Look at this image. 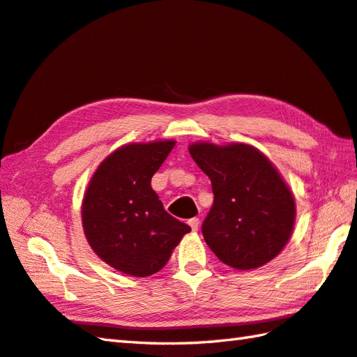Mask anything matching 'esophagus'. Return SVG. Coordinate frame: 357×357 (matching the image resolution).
<instances>
[{"mask_svg": "<svg viewBox=\"0 0 357 357\" xmlns=\"http://www.w3.org/2000/svg\"><path fill=\"white\" fill-rule=\"evenodd\" d=\"M188 225L192 227V230H193V231L198 230V227H199V218H192V219H188Z\"/></svg>", "mask_w": 357, "mask_h": 357, "instance_id": "esophagus-1", "label": "esophagus"}]
</instances>
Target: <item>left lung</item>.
Returning <instances> with one entry per match:
<instances>
[{"label": "left lung", "mask_w": 357, "mask_h": 357, "mask_svg": "<svg viewBox=\"0 0 357 357\" xmlns=\"http://www.w3.org/2000/svg\"><path fill=\"white\" fill-rule=\"evenodd\" d=\"M188 151L215 195L202 222L211 252L238 270L257 268L276 257L291 236L296 204L270 159L238 142H196Z\"/></svg>", "instance_id": "left-lung-1"}]
</instances>
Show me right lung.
<instances>
[{
  "label": "right lung",
  "mask_w": 357,
  "mask_h": 357,
  "mask_svg": "<svg viewBox=\"0 0 357 357\" xmlns=\"http://www.w3.org/2000/svg\"><path fill=\"white\" fill-rule=\"evenodd\" d=\"M174 141L127 144L98 167L82 199V227L93 252L126 275L146 278L161 270L192 229L167 213L151 176Z\"/></svg>",
  "instance_id": "add662e5"
}]
</instances>
